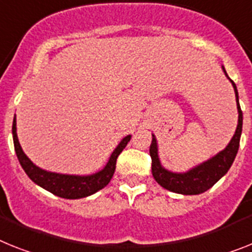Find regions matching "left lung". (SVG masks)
I'll list each match as a JSON object with an SVG mask.
<instances>
[{
    "instance_id": "1",
    "label": "left lung",
    "mask_w": 252,
    "mask_h": 252,
    "mask_svg": "<svg viewBox=\"0 0 252 252\" xmlns=\"http://www.w3.org/2000/svg\"><path fill=\"white\" fill-rule=\"evenodd\" d=\"M223 71L228 77L227 71L223 67ZM232 82L234 88L236 100H237L238 110V124L234 136L232 137L230 142L223 151H220L214 158H211L208 161L202 162L196 168L191 169L187 173H172L164 169L160 164L158 156V145H156L155 136H152V142L150 146V156L152 160V175L155 181L161 187L166 188L169 191L182 194H198L208 191L209 188L217 183L225 173L229 170L230 165L233 164L234 158L237 155L238 147H240V138L242 133V110H241L240 102H238L237 87L234 82L228 77Z\"/></svg>"
}]
</instances>
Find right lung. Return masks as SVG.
<instances>
[{"mask_svg": "<svg viewBox=\"0 0 252 252\" xmlns=\"http://www.w3.org/2000/svg\"><path fill=\"white\" fill-rule=\"evenodd\" d=\"M12 138H14L15 152L19 158V162L29 178L51 193L56 194L59 197L70 198V200L87 197V196L102 189L103 187H106L115 172L116 158L120 155V152L124 150L126 143L130 141V136H126V138L122 139V142L118 145V147L114 150L110 156L106 166L101 172L92 175H86V177H79V175H66L46 172L43 169L35 166L20 147L18 134H16V118L12 122Z\"/></svg>", "mask_w": 252, "mask_h": 252, "instance_id": "right-lung-1", "label": "right lung"}]
</instances>
